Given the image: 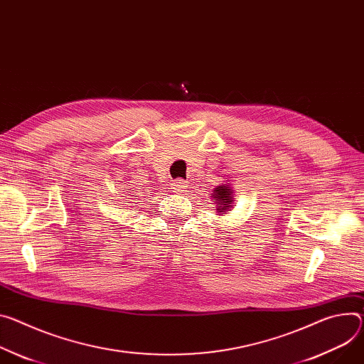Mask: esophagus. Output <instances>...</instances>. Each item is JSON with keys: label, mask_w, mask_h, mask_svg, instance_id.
<instances>
[{"label": "esophagus", "mask_w": 364, "mask_h": 364, "mask_svg": "<svg viewBox=\"0 0 364 364\" xmlns=\"http://www.w3.org/2000/svg\"><path fill=\"white\" fill-rule=\"evenodd\" d=\"M171 187H173V190H176V191H184V188H186L187 186H186V181H184V180L178 178V180L173 181Z\"/></svg>", "instance_id": "1"}]
</instances>
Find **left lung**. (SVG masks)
I'll list each match as a JSON object with an SVG mask.
<instances>
[{
	"label": "left lung",
	"mask_w": 364,
	"mask_h": 364,
	"mask_svg": "<svg viewBox=\"0 0 364 364\" xmlns=\"http://www.w3.org/2000/svg\"><path fill=\"white\" fill-rule=\"evenodd\" d=\"M235 194L234 190L229 187V184H220L213 190L212 200L216 203V212L218 215L223 216L228 212L232 210V206L235 203Z\"/></svg>",
	"instance_id": "8db88e82"
}]
</instances>
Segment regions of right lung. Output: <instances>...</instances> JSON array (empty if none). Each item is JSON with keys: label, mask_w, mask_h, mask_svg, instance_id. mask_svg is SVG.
I'll use <instances>...</instances> for the list:
<instances>
[{"label": "right lung", "mask_w": 364, "mask_h": 364, "mask_svg": "<svg viewBox=\"0 0 364 364\" xmlns=\"http://www.w3.org/2000/svg\"><path fill=\"white\" fill-rule=\"evenodd\" d=\"M134 191H135V190H134ZM136 197H138V196H136Z\"/></svg>", "instance_id": "obj_1"}]
</instances>
